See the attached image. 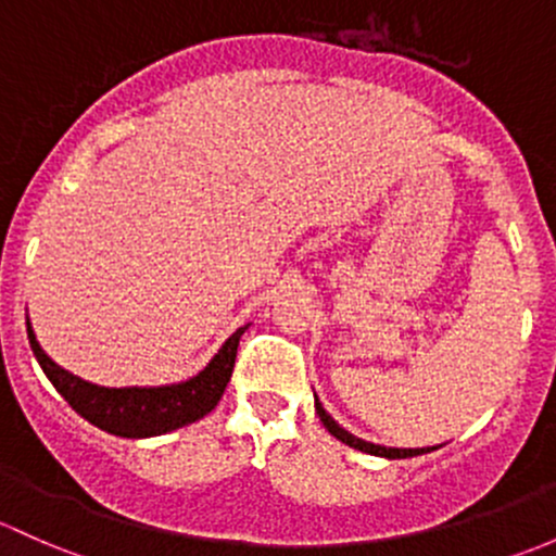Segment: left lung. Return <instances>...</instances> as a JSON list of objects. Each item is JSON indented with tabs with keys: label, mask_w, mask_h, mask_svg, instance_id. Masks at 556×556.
<instances>
[{
	"label": "left lung",
	"mask_w": 556,
	"mask_h": 556,
	"mask_svg": "<svg viewBox=\"0 0 556 556\" xmlns=\"http://www.w3.org/2000/svg\"><path fill=\"white\" fill-rule=\"evenodd\" d=\"M314 407H317V416H319V420H323L325 424V429L330 431L332 437H336V440H341L343 445H349V447H354V450H362V453H370V455H381V458H413V455H420V453H429V447H420V450H402V447H381V445H370V442H365V440H356V437H352L349 434V431H343L341 426L336 424V420H332L330 416H327L325 413V407L319 405V402H314ZM434 450V447H431Z\"/></svg>",
	"instance_id": "obj_1"
}]
</instances>
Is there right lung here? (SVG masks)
Masks as SVG:
<instances>
[{
  "mask_svg": "<svg viewBox=\"0 0 556 556\" xmlns=\"http://www.w3.org/2000/svg\"><path fill=\"white\" fill-rule=\"evenodd\" d=\"M28 343L37 362L42 365L45 376L55 386L58 394L79 413L81 418L90 420L98 429L109 431L116 437H156L165 431L189 426L202 416H207L218 400L224 396L226 383H229L233 359H237V346L248 325L239 327L237 332L224 343L218 354L213 356L207 367L197 378L186 383L162 386V389H103V386L87 383L72 372L61 370L55 362L39 349L34 338L31 325L26 323Z\"/></svg>",
  "mask_w": 556,
  "mask_h": 556,
  "instance_id": "right-lung-1",
  "label": "right lung"
}]
</instances>
